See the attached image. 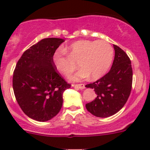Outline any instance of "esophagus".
<instances>
[{"mask_svg":"<svg viewBox=\"0 0 150 150\" xmlns=\"http://www.w3.org/2000/svg\"><path fill=\"white\" fill-rule=\"evenodd\" d=\"M74 88H76L79 89H84L85 88V85L84 84H78V85H72Z\"/></svg>","mask_w":150,"mask_h":150,"instance_id":"esophagus-1","label":"esophagus"}]
</instances>
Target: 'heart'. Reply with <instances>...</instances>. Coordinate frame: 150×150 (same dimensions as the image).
<instances>
[{"mask_svg": "<svg viewBox=\"0 0 150 150\" xmlns=\"http://www.w3.org/2000/svg\"><path fill=\"white\" fill-rule=\"evenodd\" d=\"M64 50H57L52 56L54 67L59 72L69 76L78 62L80 69L69 78L72 81L88 79L97 80L103 77L110 69L114 59V49L105 40H81L73 42Z\"/></svg>", "mask_w": 150, "mask_h": 150, "instance_id": "b5f03b06", "label": "heart"}]
</instances>
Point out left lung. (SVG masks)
I'll use <instances>...</instances> for the list:
<instances>
[{
  "instance_id": "1",
  "label": "left lung",
  "mask_w": 150,
  "mask_h": 150,
  "mask_svg": "<svg viewBox=\"0 0 150 150\" xmlns=\"http://www.w3.org/2000/svg\"><path fill=\"white\" fill-rule=\"evenodd\" d=\"M115 55L111 69L95 82L86 85L94 89L97 97L85 104L87 110L98 117H108L124 106L132 88L131 62L125 52L114 45Z\"/></svg>"
}]
</instances>
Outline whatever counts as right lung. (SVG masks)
<instances>
[{"label":"right lung","instance_id":"right-lung-1","mask_svg":"<svg viewBox=\"0 0 150 150\" xmlns=\"http://www.w3.org/2000/svg\"><path fill=\"white\" fill-rule=\"evenodd\" d=\"M64 39L46 38L23 53L13 75L15 98L26 116L36 121L51 120L61 110L68 84L58 74L52 56Z\"/></svg>","mask_w":150,"mask_h":150}]
</instances>
